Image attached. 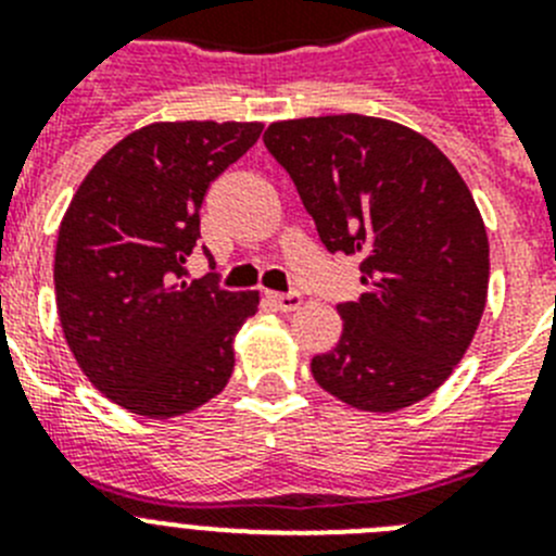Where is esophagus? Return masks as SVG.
I'll list each match as a JSON object with an SVG mask.
<instances>
[{
    "mask_svg": "<svg viewBox=\"0 0 556 556\" xmlns=\"http://www.w3.org/2000/svg\"><path fill=\"white\" fill-rule=\"evenodd\" d=\"M269 301L275 303V308H281V312H294V308L303 303V294L301 292H267Z\"/></svg>",
    "mask_w": 556,
    "mask_h": 556,
    "instance_id": "34e87169",
    "label": "esophagus"
}]
</instances>
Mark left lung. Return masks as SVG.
Here are the masks:
<instances>
[{
	"label": "left lung",
	"instance_id": "8db88e82",
	"mask_svg": "<svg viewBox=\"0 0 556 556\" xmlns=\"http://www.w3.org/2000/svg\"><path fill=\"white\" fill-rule=\"evenodd\" d=\"M264 147L287 169L328 253L358 255L362 298L312 358L317 384L367 412L424 401L465 356L488 301V230L443 152L376 116L275 122Z\"/></svg>",
	"mask_w": 556,
	"mask_h": 556
}]
</instances>
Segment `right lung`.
Wrapping results in <instances>:
<instances>
[{
    "instance_id": "obj_1",
    "label": "right lung",
    "mask_w": 556,
    "mask_h": 556,
    "mask_svg": "<svg viewBox=\"0 0 556 556\" xmlns=\"http://www.w3.org/2000/svg\"><path fill=\"white\" fill-rule=\"evenodd\" d=\"M258 136V122L147 125L72 198L55 250L58 314L77 365L113 404L175 417L228 384L233 337L258 294L228 292L217 273L189 281L186 262L211 180Z\"/></svg>"
}]
</instances>
